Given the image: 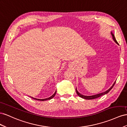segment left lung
I'll use <instances>...</instances> for the list:
<instances>
[{
  "label": "left lung",
  "mask_w": 127,
  "mask_h": 127,
  "mask_svg": "<svg viewBox=\"0 0 127 127\" xmlns=\"http://www.w3.org/2000/svg\"><path fill=\"white\" fill-rule=\"evenodd\" d=\"M111 34H112V36H113V40H114V41L116 43H117L118 45H119V43H118V42H117V41L116 40V39H115V37H114V34H113V33H112V32H111ZM115 82H116V81L114 82L113 85H112V86L109 89H108L107 90H106V92L102 93H100V94H96V95H93V96H85V95H81V94H80V93L78 92V90H77V88L75 89V90H76V92H77V94H78V95L79 97H80L82 98L86 99H95V98H98V97H99L100 96H102L105 95V94H107V93H108V92H109L110 91V90L112 89V88L113 87V86H114V85H115Z\"/></svg>",
  "instance_id": "8db88e82"
}]
</instances>
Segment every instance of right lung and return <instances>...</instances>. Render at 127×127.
<instances>
[{"label": "right lung", "mask_w": 127, "mask_h": 127, "mask_svg": "<svg viewBox=\"0 0 127 127\" xmlns=\"http://www.w3.org/2000/svg\"><path fill=\"white\" fill-rule=\"evenodd\" d=\"M56 92H55V93H54L53 95L52 96H50V97H49V98H45V99H37V98H33V97H31V98H32L33 99H35V100H41V101H44V100H49V99H52L55 96V94H56Z\"/></svg>", "instance_id": "1"}]
</instances>
